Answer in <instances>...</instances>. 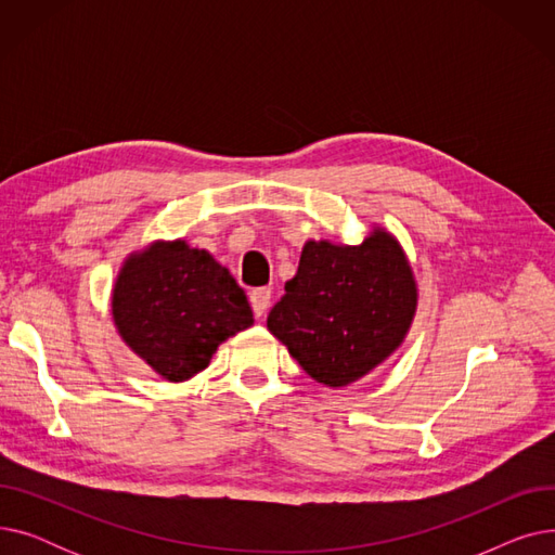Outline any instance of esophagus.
Listing matches in <instances>:
<instances>
[{
    "label": "esophagus",
    "mask_w": 555,
    "mask_h": 555,
    "mask_svg": "<svg viewBox=\"0 0 555 555\" xmlns=\"http://www.w3.org/2000/svg\"><path fill=\"white\" fill-rule=\"evenodd\" d=\"M270 299H272V293L270 287H256L249 293V301H251V310L256 317H262L268 312L270 308Z\"/></svg>",
    "instance_id": "1"
}]
</instances>
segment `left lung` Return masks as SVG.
Listing matches in <instances>:
<instances>
[{
	"label": "left lung",
	"mask_w": 555,
	"mask_h": 555,
	"mask_svg": "<svg viewBox=\"0 0 555 555\" xmlns=\"http://www.w3.org/2000/svg\"><path fill=\"white\" fill-rule=\"evenodd\" d=\"M418 283L402 245L373 224L360 245L306 241L268 331L331 389L385 364L410 335Z\"/></svg>",
	"instance_id": "obj_1"
}]
</instances>
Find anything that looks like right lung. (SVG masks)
<instances>
[{"mask_svg":"<svg viewBox=\"0 0 555 555\" xmlns=\"http://www.w3.org/2000/svg\"><path fill=\"white\" fill-rule=\"evenodd\" d=\"M116 333L157 375L186 383L218 346L254 324L243 287L186 241H153L121 262L112 285Z\"/></svg>","mask_w":555,"mask_h":555,"instance_id":"1","label":"right lung"}]
</instances>
